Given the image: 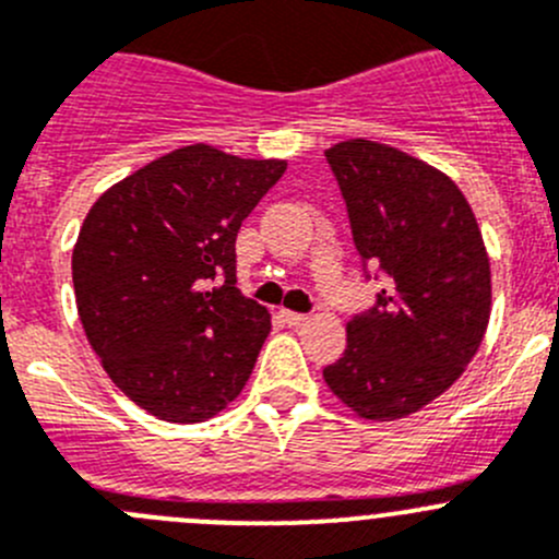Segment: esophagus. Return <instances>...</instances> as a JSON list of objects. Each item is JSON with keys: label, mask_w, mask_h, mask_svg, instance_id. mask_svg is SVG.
I'll return each mask as SVG.
<instances>
[{"label": "esophagus", "mask_w": 559, "mask_h": 559, "mask_svg": "<svg viewBox=\"0 0 559 559\" xmlns=\"http://www.w3.org/2000/svg\"><path fill=\"white\" fill-rule=\"evenodd\" d=\"M280 318H283L288 326H305L307 323V316H301V312H294V310H280Z\"/></svg>", "instance_id": "esophagus-1"}]
</instances>
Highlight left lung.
<instances>
[{"label":"left lung","mask_w":559,"mask_h":559,"mask_svg":"<svg viewBox=\"0 0 559 559\" xmlns=\"http://www.w3.org/2000/svg\"><path fill=\"white\" fill-rule=\"evenodd\" d=\"M365 276L384 288L356 312L329 390L365 419H401L453 386L491 316V265L466 197L430 164L370 140L329 147Z\"/></svg>","instance_id":"obj_1"}]
</instances>
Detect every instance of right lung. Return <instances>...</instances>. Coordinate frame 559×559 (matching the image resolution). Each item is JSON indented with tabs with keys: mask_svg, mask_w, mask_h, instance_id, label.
Segmentation results:
<instances>
[{
	"mask_svg": "<svg viewBox=\"0 0 559 559\" xmlns=\"http://www.w3.org/2000/svg\"><path fill=\"white\" fill-rule=\"evenodd\" d=\"M285 162L189 145L111 186L73 247L84 334L131 401L203 423L236 401L271 332L236 288V236Z\"/></svg>",
	"mask_w": 559,
	"mask_h": 559,
	"instance_id": "add662e5",
	"label": "right lung"
}]
</instances>
